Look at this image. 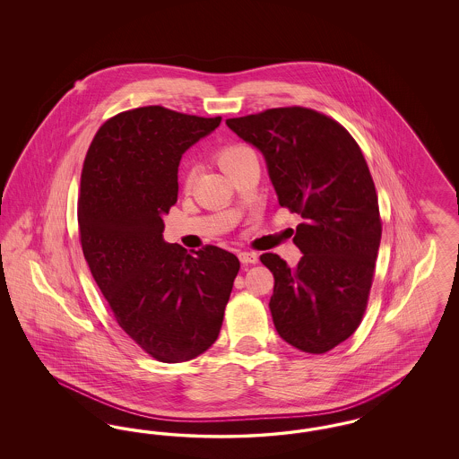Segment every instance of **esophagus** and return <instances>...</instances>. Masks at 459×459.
Returning <instances> with one entry per match:
<instances>
[{"mask_svg":"<svg viewBox=\"0 0 459 459\" xmlns=\"http://www.w3.org/2000/svg\"><path fill=\"white\" fill-rule=\"evenodd\" d=\"M239 260L242 264H255L258 262V255L249 253V251H242V253H239Z\"/></svg>","mask_w":459,"mask_h":459,"instance_id":"1","label":"esophagus"}]
</instances>
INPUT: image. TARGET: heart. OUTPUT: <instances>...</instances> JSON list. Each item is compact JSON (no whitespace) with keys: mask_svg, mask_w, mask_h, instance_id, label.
<instances>
[{"mask_svg":"<svg viewBox=\"0 0 459 459\" xmlns=\"http://www.w3.org/2000/svg\"><path fill=\"white\" fill-rule=\"evenodd\" d=\"M247 154H255L251 146L242 144V143H232V144H227L220 150L217 153V161H219L221 170L227 172L232 165H236L239 160H242ZM193 180H195V169H187L186 174H184V186L191 187Z\"/></svg>","mask_w":459,"mask_h":459,"instance_id":"heart-1","label":"heart"}]
</instances>
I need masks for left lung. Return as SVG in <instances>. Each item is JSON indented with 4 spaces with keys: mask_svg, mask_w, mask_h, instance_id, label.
<instances>
[{
    "mask_svg": "<svg viewBox=\"0 0 459 459\" xmlns=\"http://www.w3.org/2000/svg\"><path fill=\"white\" fill-rule=\"evenodd\" d=\"M227 126L262 152L281 206L303 219L294 268L260 256L275 279V328L290 346L324 354L354 333L368 305L382 220L367 160L350 132L311 108L264 109Z\"/></svg>",
    "mask_w": 459,
    "mask_h": 459,
    "instance_id": "left-lung-1",
    "label": "left lung"
}]
</instances>
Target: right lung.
<instances>
[{"label": "right lung", "mask_w": 459, "mask_h": 459, "mask_svg": "<svg viewBox=\"0 0 459 459\" xmlns=\"http://www.w3.org/2000/svg\"><path fill=\"white\" fill-rule=\"evenodd\" d=\"M221 117L163 107L108 118L89 146L77 201L89 270L117 324L161 363L189 361L219 337L240 263L204 246L187 255L163 240L178 195V161Z\"/></svg>", "instance_id": "right-lung-1"}]
</instances>
